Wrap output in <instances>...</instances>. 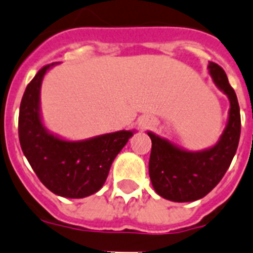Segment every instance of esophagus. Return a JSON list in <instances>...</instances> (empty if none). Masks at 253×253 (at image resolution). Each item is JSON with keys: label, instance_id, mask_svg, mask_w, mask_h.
<instances>
[{"label": "esophagus", "instance_id": "1", "mask_svg": "<svg viewBox=\"0 0 253 253\" xmlns=\"http://www.w3.org/2000/svg\"><path fill=\"white\" fill-rule=\"evenodd\" d=\"M149 125H151L149 120H140V121H139V126H140V128H147Z\"/></svg>", "mask_w": 253, "mask_h": 253}]
</instances>
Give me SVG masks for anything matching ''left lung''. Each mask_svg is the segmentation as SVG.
<instances>
[{"mask_svg": "<svg viewBox=\"0 0 253 253\" xmlns=\"http://www.w3.org/2000/svg\"><path fill=\"white\" fill-rule=\"evenodd\" d=\"M209 75L230 102L222 135L214 145L201 151H187L170 140L147 131L152 140L149 176L155 191L166 200L187 203L204 198L219 183L233 161L240 136V110L237 94L226 74L209 62Z\"/></svg>", "mask_w": 253, "mask_h": 253, "instance_id": "1", "label": "left lung"}]
</instances>
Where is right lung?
I'll use <instances>...</instances> for the list:
<instances>
[{"mask_svg": "<svg viewBox=\"0 0 253 253\" xmlns=\"http://www.w3.org/2000/svg\"><path fill=\"white\" fill-rule=\"evenodd\" d=\"M54 65L42 67L24 91L19 110L20 147L49 191L62 198H87L104 186L113 161L135 130L102 133L84 140H67L50 132L42 122L40 92L45 74Z\"/></svg>", "mask_w": 253, "mask_h": 253, "instance_id": "right-lung-1", "label": "right lung"}]
</instances>
